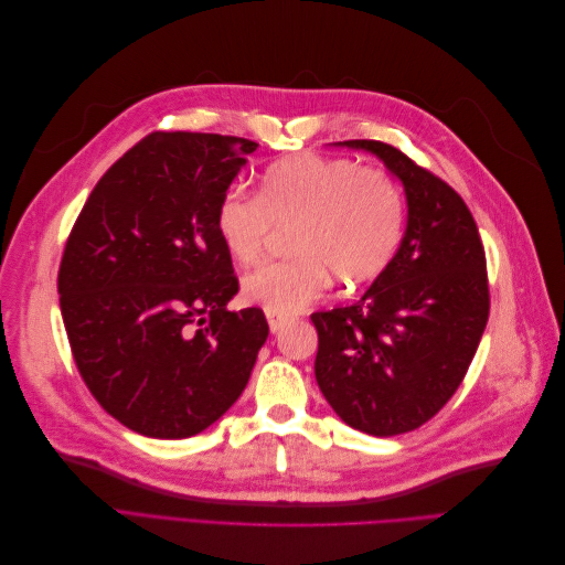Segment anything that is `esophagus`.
Masks as SVG:
<instances>
[{"label":"esophagus","instance_id":"obj_1","mask_svg":"<svg viewBox=\"0 0 565 565\" xmlns=\"http://www.w3.org/2000/svg\"><path fill=\"white\" fill-rule=\"evenodd\" d=\"M287 322H289L287 318H280V316H270V313H268V328H270V332H273V334L280 332Z\"/></svg>","mask_w":565,"mask_h":565}]
</instances>
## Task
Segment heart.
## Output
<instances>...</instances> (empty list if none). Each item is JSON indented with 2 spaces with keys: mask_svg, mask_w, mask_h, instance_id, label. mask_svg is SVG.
Listing matches in <instances>:
<instances>
[{
  "mask_svg": "<svg viewBox=\"0 0 565 565\" xmlns=\"http://www.w3.org/2000/svg\"><path fill=\"white\" fill-rule=\"evenodd\" d=\"M295 256L249 270L243 299L270 316H295L341 282H365L388 266L405 228V195L386 169L349 158L303 156L273 164L259 198L231 185L221 195L214 226L237 264L259 259L273 226H287Z\"/></svg>",
  "mask_w": 565,
  "mask_h": 565,
  "instance_id": "obj_1",
  "label": "heart"
}]
</instances>
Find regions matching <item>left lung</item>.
<instances>
[{"label": "left lung", "instance_id": "obj_1", "mask_svg": "<svg viewBox=\"0 0 565 565\" xmlns=\"http://www.w3.org/2000/svg\"><path fill=\"white\" fill-rule=\"evenodd\" d=\"M377 156L403 183L398 252L351 306L311 316L316 382L334 413L370 436L415 431L446 405L483 337L490 292L478 226L452 188L382 141H339Z\"/></svg>", "mask_w": 565, "mask_h": 565}]
</instances>
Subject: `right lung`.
I'll return each mask as SVG.
<instances>
[{
  "label": "right lung",
  "mask_w": 565,
  "mask_h": 565,
  "mask_svg": "<svg viewBox=\"0 0 565 565\" xmlns=\"http://www.w3.org/2000/svg\"><path fill=\"white\" fill-rule=\"evenodd\" d=\"M256 148L152 131L100 177L67 237L58 295L75 365L136 434L191 438L249 382L268 322L226 309L237 278L214 212Z\"/></svg>",
  "instance_id": "obj_1"
}]
</instances>
